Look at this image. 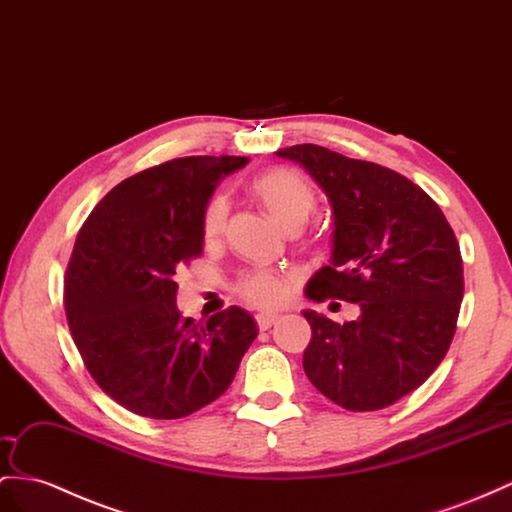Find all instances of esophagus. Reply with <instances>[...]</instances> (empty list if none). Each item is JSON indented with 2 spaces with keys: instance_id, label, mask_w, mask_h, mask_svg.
Masks as SVG:
<instances>
[{
  "instance_id": "obj_1",
  "label": "esophagus",
  "mask_w": 512,
  "mask_h": 512,
  "mask_svg": "<svg viewBox=\"0 0 512 512\" xmlns=\"http://www.w3.org/2000/svg\"><path fill=\"white\" fill-rule=\"evenodd\" d=\"M277 318H279V316H274V313H257L255 320H257L259 331H268L270 326H272L274 322H277Z\"/></svg>"
}]
</instances>
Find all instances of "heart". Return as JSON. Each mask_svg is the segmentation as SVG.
<instances>
[{"label": "heart", "instance_id": "obj_1", "mask_svg": "<svg viewBox=\"0 0 512 512\" xmlns=\"http://www.w3.org/2000/svg\"><path fill=\"white\" fill-rule=\"evenodd\" d=\"M253 192L266 212L279 222L285 231H298L316 207V194L309 183L290 168H272L253 181ZM227 194H216L207 201L201 218L205 240H218L227 229L229 220ZM240 294L255 307L274 309L285 303L290 294V281L277 272L259 270L240 281Z\"/></svg>", "mask_w": 512, "mask_h": 512}]
</instances>
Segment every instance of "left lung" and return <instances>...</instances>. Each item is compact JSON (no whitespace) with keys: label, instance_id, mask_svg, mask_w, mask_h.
<instances>
[{"label":"left lung","instance_id":"8db88e82","mask_svg":"<svg viewBox=\"0 0 512 512\" xmlns=\"http://www.w3.org/2000/svg\"><path fill=\"white\" fill-rule=\"evenodd\" d=\"M277 155L303 166L333 207L331 266L313 274L305 294L361 309L344 324L305 311V374L348 411L385 409L422 385L452 344L463 300L454 231L439 205L396 170L318 144Z\"/></svg>","mask_w":512,"mask_h":512}]
</instances>
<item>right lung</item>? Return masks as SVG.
I'll return each instance as SVG.
<instances>
[{
  "instance_id": "right-lung-1",
  "label": "right lung",
  "mask_w": 512,
  "mask_h": 512,
  "mask_svg": "<svg viewBox=\"0 0 512 512\" xmlns=\"http://www.w3.org/2000/svg\"><path fill=\"white\" fill-rule=\"evenodd\" d=\"M248 157L190 155L112 188L82 225L64 277V311L84 365L127 411L179 419L225 393L257 337L229 307L205 324L177 309L175 274L203 253V209Z\"/></svg>"
}]
</instances>
